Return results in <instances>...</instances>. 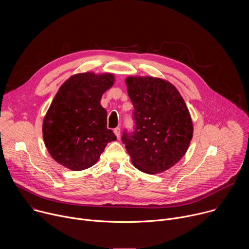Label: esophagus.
Here are the masks:
<instances>
[{"label":"esophagus","mask_w":249,"mask_h":249,"mask_svg":"<svg viewBox=\"0 0 249 249\" xmlns=\"http://www.w3.org/2000/svg\"><path fill=\"white\" fill-rule=\"evenodd\" d=\"M114 134H115V136H116L118 139L120 138V128H119V127H117V128L114 129Z\"/></svg>","instance_id":"34e87169"}]
</instances>
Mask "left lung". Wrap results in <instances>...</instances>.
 I'll return each mask as SVG.
<instances>
[{
    "label": "left lung",
    "mask_w": 249,
    "mask_h": 249,
    "mask_svg": "<svg viewBox=\"0 0 249 249\" xmlns=\"http://www.w3.org/2000/svg\"><path fill=\"white\" fill-rule=\"evenodd\" d=\"M135 130L122 142L136 168L163 172L178 162L189 148L193 123L184 99L169 82L154 77H128Z\"/></svg>",
    "instance_id": "obj_1"
}]
</instances>
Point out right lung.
I'll use <instances>...</instances> for the list:
<instances>
[{
    "mask_svg": "<svg viewBox=\"0 0 249 249\" xmlns=\"http://www.w3.org/2000/svg\"><path fill=\"white\" fill-rule=\"evenodd\" d=\"M114 81L109 73L73 75L53 98L43 119V140L53 160L66 168L79 171L92 166L106 145L116 140L100 105Z\"/></svg>",
    "mask_w": 249,
    "mask_h": 249,
    "instance_id": "right-lung-1",
    "label": "right lung"
}]
</instances>
